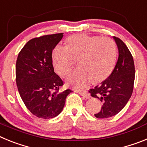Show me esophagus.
I'll use <instances>...</instances> for the list:
<instances>
[{"instance_id":"esophagus-1","label":"esophagus","mask_w":147,"mask_h":147,"mask_svg":"<svg viewBox=\"0 0 147 147\" xmlns=\"http://www.w3.org/2000/svg\"><path fill=\"white\" fill-rule=\"evenodd\" d=\"M78 93H79L81 96H83V98H85V99H87V98H89L90 95H89V93L86 91H77Z\"/></svg>"}]
</instances>
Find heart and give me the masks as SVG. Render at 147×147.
Returning <instances> with one entry per match:
<instances>
[{
  "label": "heart",
  "mask_w": 147,
  "mask_h": 147,
  "mask_svg": "<svg viewBox=\"0 0 147 147\" xmlns=\"http://www.w3.org/2000/svg\"><path fill=\"white\" fill-rule=\"evenodd\" d=\"M118 58L116 43L110 38L78 34L69 37L66 47L57 45L52 51V64L57 73L67 77L78 60L80 68L67 79V84L82 88L90 80L104 81L112 73Z\"/></svg>",
  "instance_id": "b5f03b06"
}]
</instances>
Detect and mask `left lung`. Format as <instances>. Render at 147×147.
<instances>
[{
    "label": "left lung",
    "mask_w": 147,
    "mask_h": 147,
    "mask_svg": "<svg viewBox=\"0 0 147 147\" xmlns=\"http://www.w3.org/2000/svg\"><path fill=\"white\" fill-rule=\"evenodd\" d=\"M114 39L118 48V58L114 69L100 85L89 91L92 96L103 103L100 112L95 114L97 118H109L118 114L133 92L135 73L133 58L119 38L114 37Z\"/></svg>",
    "instance_id": "obj_1"
}]
</instances>
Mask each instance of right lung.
I'll return each mask as SVG.
<instances>
[{
    "label": "right lung",
    "instance_id": "right-lung-1",
    "mask_svg": "<svg viewBox=\"0 0 147 147\" xmlns=\"http://www.w3.org/2000/svg\"><path fill=\"white\" fill-rule=\"evenodd\" d=\"M63 33L31 39L19 52L16 61V84L20 98L32 114L49 119L63 110L71 89L61 91L63 82L54 72L52 51Z\"/></svg>",
    "mask_w": 147,
    "mask_h": 147
}]
</instances>
